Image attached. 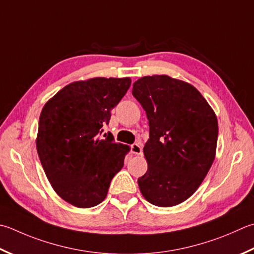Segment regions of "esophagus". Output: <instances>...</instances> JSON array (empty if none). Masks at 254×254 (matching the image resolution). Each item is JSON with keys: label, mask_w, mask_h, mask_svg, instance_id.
<instances>
[{"label": "esophagus", "mask_w": 254, "mask_h": 254, "mask_svg": "<svg viewBox=\"0 0 254 254\" xmlns=\"http://www.w3.org/2000/svg\"><path fill=\"white\" fill-rule=\"evenodd\" d=\"M131 152L135 155H141L142 154V144L141 143H134L131 145Z\"/></svg>", "instance_id": "esophagus-1"}]
</instances>
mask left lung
<instances>
[{
    "mask_svg": "<svg viewBox=\"0 0 254 254\" xmlns=\"http://www.w3.org/2000/svg\"><path fill=\"white\" fill-rule=\"evenodd\" d=\"M132 94L146 112L150 138L143 148L147 171L137 180L143 197L158 207L188 199L215 160L218 121L190 83L166 74L140 78Z\"/></svg>",
    "mask_w": 254,
    "mask_h": 254,
    "instance_id": "obj_1",
    "label": "left lung"
}]
</instances>
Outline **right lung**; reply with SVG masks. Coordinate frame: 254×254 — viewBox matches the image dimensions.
Segmentation results:
<instances>
[{
    "label": "right lung",
    "mask_w": 254,
    "mask_h": 254,
    "mask_svg": "<svg viewBox=\"0 0 254 254\" xmlns=\"http://www.w3.org/2000/svg\"><path fill=\"white\" fill-rule=\"evenodd\" d=\"M130 86V78L74 81L43 108L36 138L39 160L54 190L74 207L103 201L123 167L130 147L114 142L111 133L100 135Z\"/></svg>",
    "instance_id": "1"
}]
</instances>
